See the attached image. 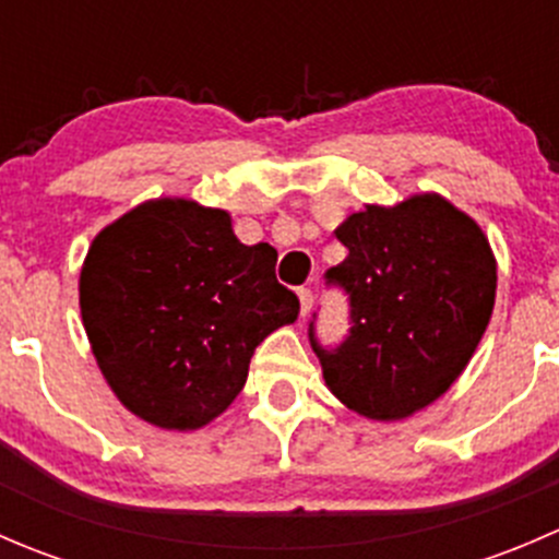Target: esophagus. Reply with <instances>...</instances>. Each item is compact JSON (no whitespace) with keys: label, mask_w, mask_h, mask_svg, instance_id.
Listing matches in <instances>:
<instances>
[{"label":"esophagus","mask_w":559,"mask_h":559,"mask_svg":"<svg viewBox=\"0 0 559 559\" xmlns=\"http://www.w3.org/2000/svg\"><path fill=\"white\" fill-rule=\"evenodd\" d=\"M297 297H300V313L308 316L313 306V292L308 289V286H300V289H297Z\"/></svg>","instance_id":"34e87169"}]
</instances>
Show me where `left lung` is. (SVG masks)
<instances>
[{
	"label": "left lung",
	"mask_w": 559,
	"mask_h": 559,
	"mask_svg": "<svg viewBox=\"0 0 559 559\" xmlns=\"http://www.w3.org/2000/svg\"><path fill=\"white\" fill-rule=\"evenodd\" d=\"M348 257L324 273L348 297L335 348L308 337L326 386L368 419H403L441 397L465 370L498 289L478 224L438 194L368 205L335 229Z\"/></svg>",
	"instance_id": "8db88e82"
}]
</instances>
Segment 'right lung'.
Here are the masks:
<instances>
[{
  "instance_id": "right-lung-1",
  "label": "right lung",
  "mask_w": 559,
  "mask_h": 559,
  "mask_svg": "<svg viewBox=\"0 0 559 559\" xmlns=\"http://www.w3.org/2000/svg\"><path fill=\"white\" fill-rule=\"evenodd\" d=\"M270 243L235 238L229 213L189 200L134 207L94 238L81 316L123 405L165 430H197L240 394L253 348L300 300Z\"/></svg>"
}]
</instances>
